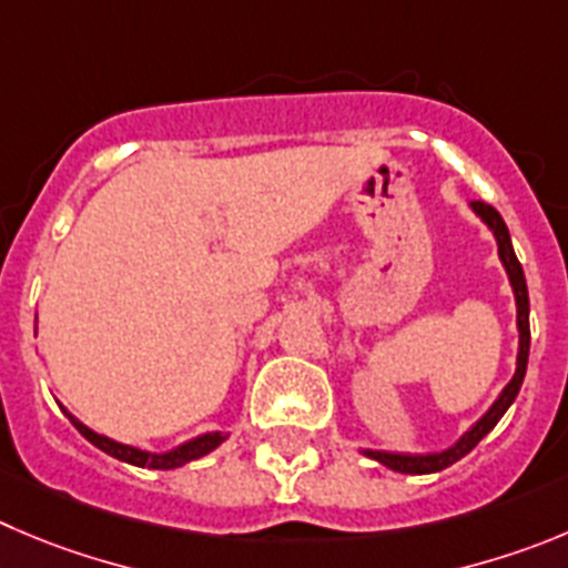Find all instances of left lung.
Returning <instances> with one entry per match:
<instances>
[{
  "label": "left lung",
  "mask_w": 568,
  "mask_h": 568,
  "mask_svg": "<svg viewBox=\"0 0 568 568\" xmlns=\"http://www.w3.org/2000/svg\"><path fill=\"white\" fill-rule=\"evenodd\" d=\"M476 219L493 232L496 237V246H499V260L501 266H505L507 280H510L513 288V300H516V331H518V353H516V373L513 378L507 381L505 389L496 395L490 406H487L485 415L463 434L454 445L443 448V452H423V454H409V452H381V448H364V457L375 459L384 468L397 470V474H437V470L448 468L457 459H463L465 454H470L487 434L493 432V426L505 417V412L510 409L513 400H516L518 389L524 384V375H527V358H529V294H527V280H524V268L518 263L516 252H513V241H510V230H507L505 219H501L499 212L493 210L490 204H481V201H474L470 204Z\"/></svg>",
  "instance_id": "1"
}]
</instances>
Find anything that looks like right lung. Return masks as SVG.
Segmentation results:
<instances>
[{
  "mask_svg": "<svg viewBox=\"0 0 568 568\" xmlns=\"http://www.w3.org/2000/svg\"><path fill=\"white\" fill-rule=\"evenodd\" d=\"M63 415L69 417V423H72V426H75L78 432H81L83 437L94 445V448L105 452L109 457L120 459V463H129V465H136V468H151V470H173V468H182V465H187V463H195V459H201V457H206L210 452H215V448H219V445L230 437L226 432H204V434H199V437L187 439V443L176 445V448H171V452L156 454V452H142V448H136V445H129V443H116V439L94 432V428H89L87 423L78 420V417L72 415L69 409H63Z\"/></svg>",
  "mask_w": 568,
  "mask_h": 568,
  "instance_id": "right-lung-1",
  "label": "right lung"
}]
</instances>
